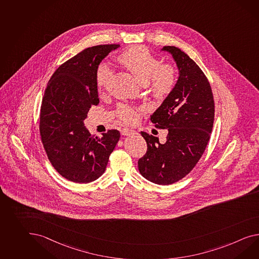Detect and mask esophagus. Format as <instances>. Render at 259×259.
Here are the masks:
<instances>
[{"label":"esophagus","mask_w":259,"mask_h":259,"mask_svg":"<svg viewBox=\"0 0 259 259\" xmlns=\"http://www.w3.org/2000/svg\"><path fill=\"white\" fill-rule=\"evenodd\" d=\"M134 133H136V132L133 131V130H131V128H123L121 131V134L125 135V136H130V135H133Z\"/></svg>","instance_id":"34e87169"}]
</instances>
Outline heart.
Wrapping results in <instances>:
<instances>
[{
    "mask_svg": "<svg viewBox=\"0 0 259 259\" xmlns=\"http://www.w3.org/2000/svg\"><path fill=\"white\" fill-rule=\"evenodd\" d=\"M119 61L124 64L140 82L145 83L148 93L157 99H163L172 93L178 83V69L171 64H161V61L146 47L133 46L121 53ZM113 75L107 63H101L97 69V85L100 91L105 89ZM116 116L124 123H132L137 117L133 107L119 104Z\"/></svg>",
    "mask_w": 259,
    "mask_h": 259,
    "instance_id": "b5f03b06",
    "label": "heart"
}]
</instances>
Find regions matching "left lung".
Listing matches in <instances>:
<instances>
[{
	"mask_svg": "<svg viewBox=\"0 0 259 259\" xmlns=\"http://www.w3.org/2000/svg\"><path fill=\"white\" fill-rule=\"evenodd\" d=\"M162 50L177 62L179 80L150 120L168 134L160 144L158 137L141 132L147 150L138 168L147 180L169 185L186 177L202 157L212 131L215 106L209 81L197 64L177 47Z\"/></svg>",
	"mask_w": 259,
	"mask_h": 259,
	"instance_id": "1",
	"label": "left lung"
}]
</instances>
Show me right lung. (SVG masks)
<instances>
[{
    "instance_id": "right-lung-1",
    "label": "right lung",
    "mask_w": 259,
    "mask_h": 259,
    "mask_svg": "<svg viewBox=\"0 0 259 259\" xmlns=\"http://www.w3.org/2000/svg\"><path fill=\"white\" fill-rule=\"evenodd\" d=\"M118 47L87 48L67 60L53 73L42 99L40 136L48 159L63 178L76 183L99 179L119 141L117 130H109L100 138L83 124L90 108L100 103L98 67Z\"/></svg>"
}]
</instances>
